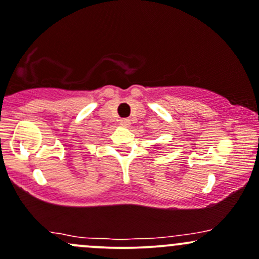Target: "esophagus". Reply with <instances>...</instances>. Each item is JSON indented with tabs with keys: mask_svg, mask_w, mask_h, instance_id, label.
Returning <instances> with one entry per match:
<instances>
[{
	"mask_svg": "<svg viewBox=\"0 0 259 259\" xmlns=\"http://www.w3.org/2000/svg\"><path fill=\"white\" fill-rule=\"evenodd\" d=\"M120 125H121V126L129 127L130 126V120H129V119H121Z\"/></svg>",
	"mask_w": 259,
	"mask_h": 259,
	"instance_id": "1",
	"label": "esophagus"
}]
</instances>
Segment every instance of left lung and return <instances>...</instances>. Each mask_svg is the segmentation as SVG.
Segmentation results:
<instances>
[{
	"label": "left lung",
	"mask_w": 259,
	"mask_h": 259,
	"mask_svg": "<svg viewBox=\"0 0 259 259\" xmlns=\"http://www.w3.org/2000/svg\"><path fill=\"white\" fill-rule=\"evenodd\" d=\"M154 146H156V148H160V145H154Z\"/></svg>",
	"instance_id": "1"
}]
</instances>
